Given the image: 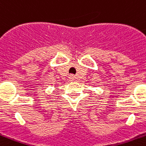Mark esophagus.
<instances>
[{
	"label": "esophagus",
	"instance_id": "34e87169",
	"mask_svg": "<svg viewBox=\"0 0 146 146\" xmlns=\"http://www.w3.org/2000/svg\"><path fill=\"white\" fill-rule=\"evenodd\" d=\"M70 79L71 81H73V79H74V77H73V75H71V76H70Z\"/></svg>",
	"mask_w": 146,
	"mask_h": 146
}]
</instances>
